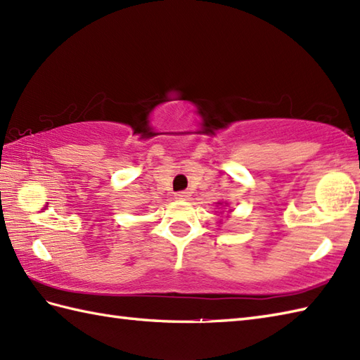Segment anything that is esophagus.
<instances>
[{
	"label": "esophagus",
	"instance_id": "34e87169",
	"mask_svg": "<svg viewBox=\"0 0 360 360\" xmlns=\"http://www.w3.org/2000/svg\"><path fill=\"white\" fill-rule=\"evenodd\" d=\"M190 196V192H187V190H181V192H176L174 193V198L176 200H187V198Z\"/></svg>",
	"mask_w": 360,
	"mask_h": 360
}]
</instances>
